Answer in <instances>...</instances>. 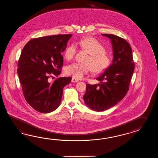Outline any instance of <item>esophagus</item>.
Listing matches in <instances>:
<instances>
[{"label":"esophagus","mask_w":158,"mask_h":158,"mask_svg":"<svg viewBox=\"0 0 158 158\" xmlns=\"http://www.w3.org/2000/svg\"><path fill=\"white\" fill-rule=\"evenodd\" d=\"M78 80H77V79H76V78H74V77H73L72 78V82H78Z\"/></svg>","instance_id":"esophagus-1"}]
</instances>
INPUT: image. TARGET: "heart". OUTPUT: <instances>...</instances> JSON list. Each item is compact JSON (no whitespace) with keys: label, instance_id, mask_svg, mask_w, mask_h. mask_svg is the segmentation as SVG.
I'll return each mask as SVG.
<instances>
[{"label":"heart","instance_id":"b5f03b06","mask_svg":"<svg viewBox=\"0 0 158 158\" xmlns=\"http://www.w3.org/2000/svg\"><path fill=\"white\" fill-rule=\"evenodd\" d=\"M81 48L90 54L87 64L73 63L68 65L65 72L68 75L77 79H81L92 70L94 73H100L108 69L111 64L110 57L106 54L105 47L93 37H85L79 42ZM76 52V46L69 45L64 52V57L68 61L72 60Z\"/></svg>","mask_w":158,"mask_h":158}]
</instances>
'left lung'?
<instances>
[{
  "instance_id": "1",
  "label": "left lung",
  "mask_w": 158,
  "mask_h": 158,
  "mask_svg": "<svg viewBox=\"0 0 158 158\" xmlns=\"http://www.w3.org/2000/svg\"><path fill=\"white\" fill-rule=\"evenodd\" d=\"M108 38L113 49L112 64L96 78L100 84H86L84 96L85 104L90 109L101 112L116 105L126 96L134 72L132 50L124 39L108 34H102Z\"/></svg>"
}]
</instances>
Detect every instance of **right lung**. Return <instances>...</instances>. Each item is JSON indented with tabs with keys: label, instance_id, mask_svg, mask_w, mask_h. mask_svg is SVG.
Returning a JSON list of instances; mask_svg holds the SVG:
<instances>
[{
	"label": "right lung",
	"instance_id": "1",
	"mask_svg": "<svg viewBox=\"0 0 158 158\" xmlns=\"http://www.w3.org/2000/svg\"><path fill=\"white\" fill-rule=\"evenodd\" d=\"M72 36L65 34L34 38L22 50L18 63V75L26 100L41 113H50L58 108L63 89L72 80L68 77L49 81L50 76L60 74L64 61L61 53Z\"/></svg>",
	"mask_w": 158,
	"mask_h": 158
}]
</instances>
